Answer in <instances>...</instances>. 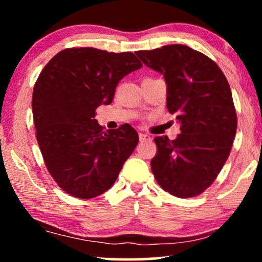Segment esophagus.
Segmentation results:
<instances>
[{
	"instance_id": "obj_1",
	"label": "esophagus",
	"mask_w": 262,
	"mask_h": 262,
	"mask_svg": "<svg viewBox=\"0 0 262 262\" xmlns=\"http://www.w3.org/2000/svg\"><path fill=\"white\" fill-rule=\"evenodd\" d=\"M150 139V136L149 135H145V134H139V141L141 142H144V141H149Z\"/></svg>"
}]
</instances>
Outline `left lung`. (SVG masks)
<instances>
[{
  "mask_svg": "<svg viewBox=\"0 0 262 262\" xmlns=\"http://www.w3.org/2000/svg\"><path fill=\"white\" fill-rule=\"evenodd\" d=\"M136 56L163 75L167 108L181 134L155 137L151 170L157 184L178 198H192L216 180L230 154L237 117L227 78L204 53L186 45H166Z\"/></svg>",
  "mask_w": 262,
  "mask_h": 262,
  "instance_id": "obj_1",
  "label": "left lung"
}]
</instances>
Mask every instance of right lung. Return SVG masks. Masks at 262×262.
<instances>
[{"instance_id": "right-lung-1", "label": "right lung", "mask_w": 262, "mask_h": 262, "mask_svg": "<svg viewBox=\"0 0 262 262\" xmlns=\"http://www.w3.org/2000/svg\"><path fill=\"white\" fill-rule=\"evenodd\" d=\"M139 68L132 52L74 48L57 53L39 75L32 96L35 136L49 173L68 194H102L134 152L137 131L128 124L102 131L95 110L110 105L119 81Z\"/></svg>"}]
</instances>
